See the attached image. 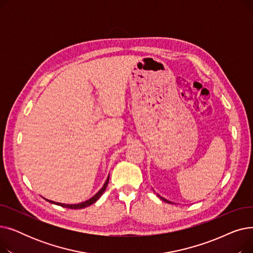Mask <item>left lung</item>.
<instances>
[{
	"instance_id": "8db88e82",
	"label": "left lung",
	"mask_w": 253,
	"mask_h": 253,
	"mask_svg": "<svg viewBox=\"0 0 253 253\" xmlns=\"http://www.w3.org/2000/svg\"><path fill=\"white\" fill-rule=\"evenodd\" d=\"M158 196H159V195H158ZM159 197H160V198H161V199H162V200H163V201H164V202H166V203H172V202H170V201H168V200H166V199H164V198H163V197H161V196H159Z\"/></svg>"
}]
</instances>
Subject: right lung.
<instances>
[{
  "mask_svg": "<svg viewBox=\"0 0 253 253\" xmlns=\"http://www.w3.org/2000/svg\"><path fill=\"white\" fill-rule=\"evenodd\" d=\"M109 178H110V176L108 177V179H106V181L104 182V184H103V187L99 190V192L97 193V194H95L94 196H93L92 198H90L89 200H87V201H85V202H82V203H79V204H62V203H57V202H53V201H50V200H46L47 201H49L50 203H53V204H56V205H59V206H61V207H65V208H70V209H82V208H85V207H87V206H90V205H92L93 203H95L98 199L100 198V196L103 194V192L105 191V189H106V187H108V183H109Z\"/></svg>",
  "mask_w": 253,
  "mask_h": 253,
  "instance_id": "1",
  "label": "right lung"
}]
</instances>
